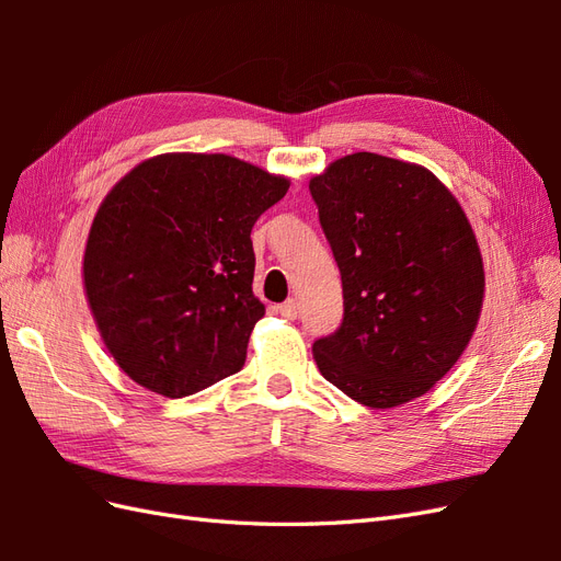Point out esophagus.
Segmentation results:
<instances>
[{
    "label": "esophagus",
    "instance_id": "esophagus-1",
    "mask_svg": "<svg viewBox=\"0 0 561 561\" xmlns=\"http://www.w3.org/2000/svg\"><path fill=\"white\" fill-rule=\"evenodd\" d=\"M278 313H280L283 318H287V320H295V318H297V313H299V304H297V299H287L285 304H280V307H278Z\"/></svg>",
    "mask_w": 561,
    "mask_h": 561
}]
</instances>
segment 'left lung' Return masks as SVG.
Masks as SVG:
<instances>
[{
    "mask_svg": "<svg viewBox=\"0 0 561 561\" xmlns=\"http://www.w3.org/2000/svg\"><path fill=\"white\" fill-rule=\"evenodd\" d=\"M344 287V320L313 344L320 375L371 410L421 398L478 328L484 264L463 208L428 168L371 151L309 182Z\"/></svg>",
    "mask_w": 561,
    "mask_h": 561,
    "instance_id": "obj_1",
    "label": "left lung"
}]
</instances>
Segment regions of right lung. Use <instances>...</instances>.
Listing matches in <instances>:
<instances>
[{"mask_svg":"<svg viewBox=\"0 0 561 561\" xmlns=\"http://www.w3.org/2000/svg\"><path fill=\"white\" fill-rule=\"evenodd\" d=\"M290 180L227 154L151 157L93 217L83 290L116 365L184 398L236 375L264 316L250 231Z\"/></svg>","mask_w":561,"mask_h":561,"instance_id":"1","label":"right lung"}]
</instances>
